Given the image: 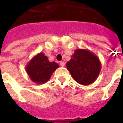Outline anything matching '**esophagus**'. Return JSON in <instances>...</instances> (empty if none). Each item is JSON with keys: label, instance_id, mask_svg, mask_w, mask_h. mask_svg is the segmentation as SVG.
Returning a JSON list of instances; mask_svg holds the SVG:
<instances>
[{"label": "esophagus", "instance_id": "esophagus-1", "mask_svg": "<svg viewBox=\"0 0 123 123\" xmlns=\"http://www.w3.org/2000/svg\"><path fill=\"white\" fill-rule=\"evenodd\" d=\"M60 64H61V67H64V65H65V63H64V62H62V61H61V62H60Z\"/></svg>", "mask_w": 123, "mask_h": 123}]
</instances>
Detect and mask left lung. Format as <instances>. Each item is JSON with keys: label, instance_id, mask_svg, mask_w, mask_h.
<instances>
[{"label": "left lung", "instance_id": "left-lung-1", "mask_svg": "<svg viewBox=\"0 0 123 123\" xmlns=\"http://www.w3.org/2000/svg\"><path fill=\"white\" fill-rule=\"evenodd\" d=\"M67 68L76 82L88 86L97 79L101 64L99 58L92 51L78 49L67 62Z\"/></svg>", "mask_w": 123, "mask_h": 123}]
</instances>
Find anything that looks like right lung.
I'll list each match as a JSON object with an SVG mask.
<instances>
[{
  "instance_id": "obj_1",
  "label": "right lung",
  "mask_w": 123,
  "mask_h": 123,
  "mask_svg": "<svg viewBox=\"0 0 123 123\" xmlns=\"http://www.w3.org/2000/svg\"><path fill=\"white\" fill-rule=\"evenodd\" d=\"M59 65L55 62H50L43 53H39L33 57L25 66L27 74L33 82L44 84L51 77V75Z\"/></svg>"
}]
</instances>
